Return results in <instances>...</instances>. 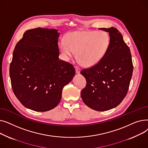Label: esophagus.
<instances>
[{"label":"esophagus","instance_id":"obj_1","mask_svg":"<svg viewBox=\"0 0 148 148\" xmlns=\"http://www.w3.org/2000/svg\"><path fill=\"white\" fill-rule=\"evenodd\" d=\"M75 72H76V73H80V67H79V66H76L75 67Z\"/></svg>","mask_w":148,"mask_h":148}]
</instances>
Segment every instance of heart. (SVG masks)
Instances as JSON below:
<instances>
[{
	"label": "heart",
	"mask_w": 148,
	"mask_h": 148,
	"mask_svg": "<svg viewBox=\"0 0 148 148\" xmlns=\"http://www.w3.org/2000/svg\"><path fill=\"white\" fill-rule=\"evenodd\" d=\"M110 44V36L105 31H75L66 36L65 41L60 42L59 50L65 60L76 51V57L82 64L91 67L104 58Z\"/></svg>",
	"instance_id": "heart-1"
}]
</instances>
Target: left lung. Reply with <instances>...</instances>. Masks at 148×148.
I'll return each mask as SVG.
<instances>
[{
  "mask_svg": "<svg viewBox=\"0 0 148 148\" xmlns=\"http://www.w3.org/2000/svg\"><path fill=\"white\" fill-rule=\"evenodd\" d=\"M100 29L109 33L110 47L98 64L81 71L86 80L81 97L92 109L106 111L118 106L126 97L133 65L130 48L119 31L113 27Z\"/></svg>",
  "mask_w": 148,
  "mask_h": 148,
  "instance_id": "left-lung-1",
  "label": "left lung"
}]
</instances>
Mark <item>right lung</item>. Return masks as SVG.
I'll return each instance as SVG.
<instances>
[{
	"mask_svg": "<svg viewBox=\"0 0 148 148\" xmlns=\"http://www.w3.org/2000/svg\"><path fill=\"white\" fill-rule=\"evenodd\" d=\"M59 36L54 29H30L15 47L10 67L11 86L30 110L46 112L56 107L62 89L75 75L71 64L59 59Z\"/></svg>",
	"mask_w": 148,
	"mask_h": 148,
	"instance_id": "1",
	"label": "right lung"
}]
</instances>
